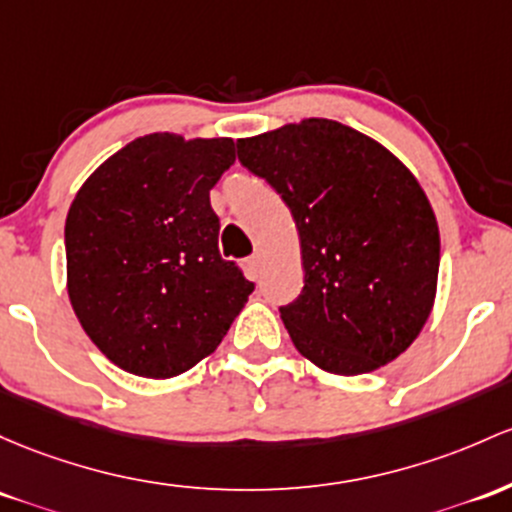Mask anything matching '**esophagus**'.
I'll return each instance as SVG.
<instances>
[{"label": "esophagus", "mask_w": 512, "mask_h": 512, "mask_svg": "<svg viewBox=\"0 0 512 512\" xmlns=\"http://www.w3.org/2000/svg\"><path fill=\"white\" fill-rule=\"evenodd\" d=\"M260 267H262L260 252H255V255L247 257V272H250V277H257V274H260Z\"/></svg>", "instance_id": "1"}]
</instances>
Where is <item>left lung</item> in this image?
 <instances>
[{"mask_svg":"<svg viewBox=\"0 0 512 512\" xmlns=\"http://www.w3.org/2000/svg\"><path fill=\"white\" fill-rule=\"evenodd\" d=\"M238 160L291 209L303 289L279 306L296 350L333 374H367L418 338L440 272L420 184L350 126L308 119L238 140Z\"/></svg>","mask_w":512,"mask_h":512,"instance_id":"1","label":"left lung"}]
</instances>
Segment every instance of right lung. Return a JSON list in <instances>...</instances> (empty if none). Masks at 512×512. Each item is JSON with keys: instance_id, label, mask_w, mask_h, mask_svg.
<instances>
[{"instance_id": "1", "label": "right lung", "mask_w": 512, "mask_h": 512, "mask_svg": "<svg viewBox=\"0 0 512 512\" xmlns=\"http://www.w3.org/2000/svg\"><path fill=\"white\" fill-rule=\"evenodd\" d=\"M230 138L143 136L84 182L65 221L67 291L84 333L150 379L192 369L221 345L255 284L218 252L211 189Z\"/></svg>"}]
</instances>
